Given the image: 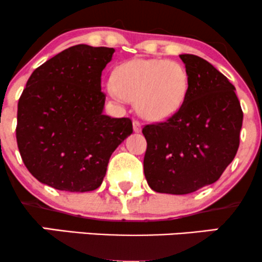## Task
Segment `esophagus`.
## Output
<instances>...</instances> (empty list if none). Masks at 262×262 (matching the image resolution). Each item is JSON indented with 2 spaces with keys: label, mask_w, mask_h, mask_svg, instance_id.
I'll use <instances>...</instances> for the list:
<instances>
[{
  "label": "esophagus",
  "mask_w": 262,
  "mask_h": 262,
  "mask_svg": "<svg viewBox=\"0 0 262 262\" xmlns=\"http://www.w3.org/2000/svg\"><path fill=\"white\" fill-rule=\"evenodd\" d=\"M133 129L135 133H139V132L141 130V123L138 121V119H134L133 121Z\"/></svg>",
  "instance_id": "esophagus-1"
}]
</instances>
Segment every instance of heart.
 Listing matches in <instances>:
<instances>
[{"label": "heart", "mask_w": 262, "mask_h": 262, "mask_svg": "<svg viewBox=\"0 0 262 262\" xmlns=\"http://www.w3.org/2000/svg\"><path fill=\"white\" fill-rule=\"evenodd\" d=\"M189 77L180 62L165 59H132L113 73L111 93L137 101L141 116L161 121L172 116L186 100Z\"/></svg>", "instance_id": "b5f03b06"}]
</instances>
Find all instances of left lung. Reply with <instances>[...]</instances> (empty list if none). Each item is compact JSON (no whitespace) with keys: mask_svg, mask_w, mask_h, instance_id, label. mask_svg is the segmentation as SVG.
I'll list each match as a JSON object with an SVG mask.
<instances>
[{"mask_svg":"<svg viewBox=\"0 0 262 262\" xmlns=\"http://www.w3.org/2000/svg\"><path fill=\"white\" fill-rule=\"evenodd\" d=\"M189 77L182 106L144 125V173L151 189L187 194L215 182L235 158L243 111L234 87L207 60L182 54Z\"/></svg>","mask_w":262,"mask_h":262,"instance_id":"left-lung-1","label":"left lung"}]
</instances>
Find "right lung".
<instances>
[{"instance_id":"add662e5","label":"right lung","mask_w":262,"mask_h":262,"mask_svg":"<svg viewBox=\"0 0 262 262\" xmlns=\"http://www.w3.org/2000/svg\"><path fill=\"white\" fill-rule=\"evenodd\" d=\"M113 48L79 44L33 71L18 101L16 138L26 167L60 191L101 186L111 155L133 133L129 118L104 116L101 75Z\"/></svg>"}]
</instances>
